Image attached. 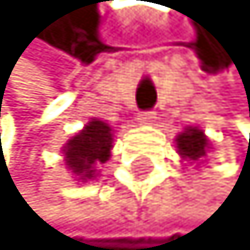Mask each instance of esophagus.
I'll return each mask as SVG.
<instances>
[{
	"instance_id": "esophagus-1",
	"label": "esophagus",
	"mask_w": 250,
	"mask_h": 250,
	"mask_svg": "<svg viewBox=\"0 0 250 250\" xmlns=\"http://www.w3.org/2000/svg\"><path fill=\"white\" fill-rule=\"evenodd\" d=\"M138 121L142 125H152L154 121H156V112L154 110H142L140 115H138Z\"/></svg>"
}]
</instances>
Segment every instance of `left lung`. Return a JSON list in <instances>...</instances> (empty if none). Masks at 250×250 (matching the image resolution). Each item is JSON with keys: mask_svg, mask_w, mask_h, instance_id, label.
<instances>
[{"mask_svg": "<svg viewBox=\"0 0 250 250\" xmlns=\"http://www.w3.org/2000/svg\"><path fill=\"white\" fill-rule=\"evenodd\" d=\"M207 138L201 129H188L184 131L180 138H177V148H180V154L188 161H201L207 154Z\"/></svg>", "mask_w": 250, "mask_h": 250, "instance_id": "obj_1", "label": "left lung"}]
</instances>
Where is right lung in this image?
<instances>
[{"mask_svg": "<svg viewBox=\"0 0 250 250\" xmlns=\"http://www.w3.org/2000/svg\"><path fill=\"white\" fill-rule=\"evenodd\" d=\"M112 148V133L110 127L102 121H91L87 127L75 135L66 144V165L73 169V173L85 177H94V167L108 161Z\"/></svg>", "mask_w": 250, "mask_h": 250, "instance_id": "obj_1", "label": "right lung"}]
</instances>
